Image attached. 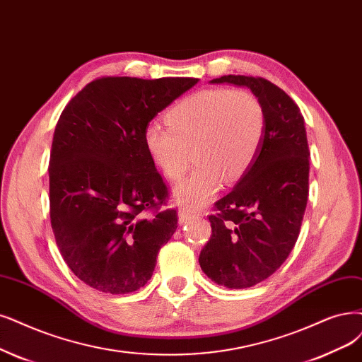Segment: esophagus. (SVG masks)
Instances as JSON below:
<instances>
[{
    "mask_svg": "<svg viewBox=\"0 0 362 362\" xmlns=\"http://www.w3.org/2000/svg\"><path fill=\"white\" fill-rule=\"evenodd\" d=\"M192 218H195V211L191 210V209H182V210L179 211V223H180V225H182V223H186V221H189V219H192Z\"/></svg>",
    "mask_w": 362,
    "mask_h": 362,
    "instance_id": "esophagus-1",
    "label": "esophagus"
}]
</instances>
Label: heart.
Returning <instances> with one entry per match:
<instances>
[{
  "label": "heart",
  "mask_w": 362,
  "mask_h": 362,
  "mask_svg": "<svg viewBox=\"0 0 362 362\" xmlns=\"http://www.w3.org/2000/svg\"><path fill=\"white\" fill-rule=\"evenodd\" d=\"M165 124L146 125L143 147L158 171L179 180L191 163L195 168L174 189L180 203L206 204L222 180L234 183L252 167L265 131L261 101L245 89L211 88L189 93L171 105Z\"/></svg>",
  "instance_id": "heart-1"
}]
</instances>
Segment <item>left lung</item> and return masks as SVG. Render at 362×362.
<instances>
[{"mask_svg":"<svg viewBox=\"0 0 362 362\" xmlns=\"http://www.w3.org/2000/svg\"><path fill=\"white\" fill-rule=\"evenodd\" d=\"M210 83L249 88L265 115L258 155L235 188L215 203L211 235L198 259L215 284L250 288L286 261L300 234L310 168L304 117L285 90L262 77L230 74Z\"/></svg>","mask_w":362,"mask_h":362,"instance_id":"1","label":"left lung"}]
</instances>
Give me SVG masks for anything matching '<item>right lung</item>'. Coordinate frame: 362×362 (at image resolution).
<instances>
[{
    "instance_id": "add662e5",
    "label": "right lung",
    "mask_w": 362,
    "mask_h": 362,
    "mask_svg": "<svg viewBox=\"0 0 362 362\" xmlns=\"http://www.w3.org/2000/svg\"><path fill=\"white\" fill-rule=\"evenodd\" d=\"M197 82L100 77L62 110L49 160L50 223L64 261L88 286L129 293L152 277L177 213L159 210L168 189L143 129Z\"/></svg>"
}]
</instances>
